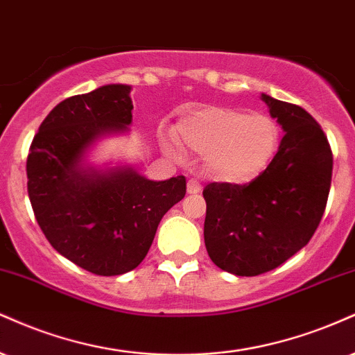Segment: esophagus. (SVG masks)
<instances>
[{"label": "esophagus", "mask_w": 355, "mask_h": 355, "mask_svg": "<svg viewBox=\"0 0 355 355\" xmlns=\"http://www.w3.org/2000/svg\"><path fill=\"white\" fill-rule=\"evenodd\" d=\"M201 193V184L198 179H189L187 181V194H199Z\"/></svg>", "instance_id": "1"}]
</instances>
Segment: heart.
<instances>
[{"instance_id":"heart-1","label":"heart","mask_w":355,"mask_h":355,"mask_svg":"<svg viewBox=\"0 0 355 355\" xmlns=\"http://www.w3.org/2000/svg\"><path fill=\"white\" fill-rule=\"evenodd\" d=\"M178 139L204 156L207 174L229 184H248L259 178L281 146V128L272 116L229 106H204L178 123ZM164 148L179 156L181 148L166 137Z\"/></svg>"}]
</instances>
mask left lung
Returning a JSON list of instances; mask_svg holds the SVG:
<instances>
[{"label": "left lung", "mask_w": 355, "mask_h": 355, "mask_svg": "<svg viewBox=\"0 0 355 355\" xmlns=\"http://www.w3.org/2000/svg\"><path fill=\"white\" fill-rule=\"evenodd\" d=\"M282 131L268 169L249 184L204 187V243L211 261L236 276L279 268L311 241L326 211L332 151L319 123L297 104L261 94Z\"/></svg>", "instance_id": "obj_1"}]
</instances>
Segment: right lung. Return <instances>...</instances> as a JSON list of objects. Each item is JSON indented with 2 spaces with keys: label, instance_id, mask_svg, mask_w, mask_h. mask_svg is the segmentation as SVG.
Listing matches in <instances>:
<instances>
[{
  "label": "right lung",
  "instance_id": "obj_1",
  "mask_svg": "<svg viewBox=\"0 0 355 355\" xmlns=\"http://www.w3.org/2000/svg\"><path fill=\"white\" fill-rule=\"evenodd\" d=\"M131 86L71 96L37 129L26 161L28 196L41 231L61 256L98 276L136 269L162 216L186 194V178L151 181L136 169H98L86 154L99 137L126 132Z\"/></svg>",
  "mask_w": 355,
  "mask_h": 355
}]
</instances>
